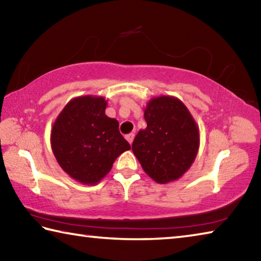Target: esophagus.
I'll use <instances>...</instances> for the list:
<instances>
[{
    "mask_svg": "<svg viewBox=\"0 0 261 261\" xmlns=\"http://www.w3.org/2000/svg\"><path fill=\"white\" fill-rule=\"evenodd\" d=\"M125 138H126V140L129 141L130 144H132V141H134V138H135V134H129V135H126L125 136Z\"/></svg>",
    "mask_w": 261,
    "mask_h": 261,
    "instance_id": "1",
    "label": "esophagus"
}]
</instances>
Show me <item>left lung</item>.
<instances>
[{"label":"left lung","instance_id":"left-lung-1","mask_svg":"<svg viewBox=\"0 0 261 261\" xmlns=\"http://www.w3.org/2000/svg\"><path fill=\"white\" fill-rule=\"evenodd\" d=\"M147 127L137 134L132 151L145 173L156 183L178 179L197 156L199 129L182 101L158 96L144 113Z\"/></svg>","mask_w":261,"mask_h":261}]
</instances>
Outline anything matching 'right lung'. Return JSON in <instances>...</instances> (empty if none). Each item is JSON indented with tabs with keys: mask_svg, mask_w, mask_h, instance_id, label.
I'll use <instances>...</instances> for the list:
<instances>
[{
	"mask_svg": "<svg viewBox=\"0 0 261 261\" xmlns=\"http://www.w3.org/2000/svg\"><path fill=\"white\" fill-rule=\"evenodd\" d=\"M102 96H78L65 106L51 127L50 144L57 162L70 177L83 184L99 183L130 144L118 122L105 114Z\"/></svg>",
	"mask_w": 261,
	"mask_h": 261,
	"instance_id": "1",
	"label": "right lung"
}]
</instances>
